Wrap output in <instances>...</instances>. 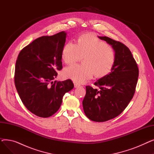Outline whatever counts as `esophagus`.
I'll return each mask as SVG.
<instances>
[{"label": "esophagus", "instance_id": "obj_1", "mask_svg": "<svg viewBox=\"0 0 154 154\" xmlns=\"http://www.w3.org/2000/svg\"><path fill=\"white\" fill-rule=\"evenodd\" d=\"M81 85H80V84H77V83H75L74 84V87H75V88H77V87H80Z\"/></svg>", "mask_w": 154, "mask_h": 154}]
</instances>
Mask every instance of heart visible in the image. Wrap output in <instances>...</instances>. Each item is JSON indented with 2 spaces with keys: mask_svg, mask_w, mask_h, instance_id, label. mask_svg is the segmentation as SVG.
<instances>
[{
  "mask_svg": "<svg viewBox=\"0 0 154 154\" xmlns=\"http://www.w3.org/2000/svg\"><path fill=\"white\" fill-rule=\"evenodd\" d=\"M83 57V64H74L63 70L65 78L83 83L92 76L102 78L112 72L116 63V53L106 42L91 34L80 35L77 44L69 42L63 47L62 59L72 64Z\"/></svg>",
  "mask_w": 154,
  "mask_h": 154,
  "instance_id": "1",
  "label": "heart"
}]
</instances>
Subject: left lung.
<instances>
[{
    "mask_svg": "<svg viewBox=\"0 0 154 154\" xmlns=\"http://www.w3.org/2000/svg\"><path fill=\"white\" fill-rule=\"evenodd\" d=\"M110 44L116 52L112 72L94 83L99 88L86 86L82 102L86 116L102 122L122 113L133 98L139 77V67L129 48L123 43L107 37H99Z\"/></svg>",
    "mask_w": 154,
    "mask_h": 154,
    "instance_id": "left-lung-1",
    "label": "left lung"
}]
</instances>
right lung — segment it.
<instances>
[{"label": "right lung", "mask_w": 154, "mask_h": 154, "mask_svg": "<svg viewBox=\"0 0 154 154\" xmlns=\"http://www.w3.org/2000/svg\"><path fill=\"white\" fill-rule=\"evenodd\" d=\"M66 33L44 35L23 48L15 63L14 82L25 107L40 117L57 111L64 94L74 88L70 79L52 80L62 69V51Z\"/></svg>", "instance_id": "right-lung-1"}]
</instances>
